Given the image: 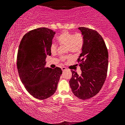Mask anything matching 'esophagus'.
I'll return each mask as SVG.
<instances>
[{"mask_svg":"<svg viewBox=\"0 0 125 125\" xmlns=\"http://www.w3.org/2000/svg\"><path fill=\"white\" fill-rule=\"evenodd\" d=\"M61 69H62V71H65V70H66V69H67L66 68H65V67H62Z\"/></svg>","mask_w":125,"mask_h":125,"instance_id":"esophagus-1","label":"esophagus"}]
</instances>
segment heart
I'll list each match as a JSON object with an SVG mask.
<instances>
[{"label":"heart","mask_w":125,"mask_h":125,"mask_svg":"<svg viewBox=\"0 0 125 125\" xmlns=\"http://www.w3.org/2000/svg\"><path fill=\"white\" fill-rule=\"evenodd\" d=\"M57 39L60 45L67 46V52H69L73 54L79 53L83 46V37L81 33H79L74 34L67 31H64L58 36ZM57 48V46L56 44L53 43L51 46V51L52 53H54L56 52ZM68 58V57L63 56L61 58V60L65 61Z\"/></svg>","instance_id":"1"}]
</instances>
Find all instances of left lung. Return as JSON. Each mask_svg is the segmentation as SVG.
I'll return each instance as SVG.
<instances>
[{
	"mask_svg": "<svg viewBox=\"0 0 125 125\" xmlns=\"http://www.w3.org/2000/svg\"><path fill=\"white\" fill-rule=\"evenodd\" d=\"M83 36L82 52L78 58L82 74L72 71L69 85L75 96L82 100L92 98L101 90L108 67V51L103 37L94 30L80 27Z\"/></svg>",
	"mask_w": 125,
	"mask_h": 125,
	"instance_id": "1",
	"label": "left lung"
}]
</instances>
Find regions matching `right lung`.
Instances as JSON below:
<instances>
[{
    "instance_id": "obj_1",
    "label": "right lung",
    "mask_w": 125,
    "mask_h": 125,
    "mask_svg": "<svg viewBox=\"0 0 125 125\" xmlns=\"http://www.w3.org/2000/svg\"><path fill=\"white\" fill-rule=\"evenodd\" d=\"M55 33L46 27L32 30L23 36L19 47L17 68L21 81L27 92L40 100L54 94L62 73L59 67H45Z\"/></svg>"
}]
</instances>
